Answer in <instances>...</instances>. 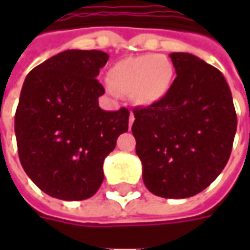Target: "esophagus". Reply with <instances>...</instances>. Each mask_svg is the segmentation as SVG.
Wrapping results in <instances>:
<instances>
[{"label":"esophagus","instance_id":"esophagus-1","mask_svg":"<svg viewBox=\"0 0 250 250\" xmlns=\"http://www.w3.org/2000/svg\"><path fill=\"white\" fill-rule=\"evenodd\" d=\"M134 114H130V118H128V125H130V128H131V125H132V123H134Z\"/></svg>","mask_w":250,"mask_h":250}]
</instances>
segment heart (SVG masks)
I'll return each mask as SVG.
<instances>
[{
	"instance_id": "b5f03b06",
	"label": "heart",
	"mask_w": 250,
	"mask_h": 250,
	"mask_svg": "<svg viewBox=\"0 0 250 250\" xmlns=\"http://www.w3.org/2000/svg\"><path fill=\"white\" fill-rule=\"evenodd\" d=\"M174 66L166 56L127 57L109 68L105 88L111 95H130L141 105H151L167 95L173 84Z\"/></svg>"
}]
</instances>
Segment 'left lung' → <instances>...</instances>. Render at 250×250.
<instances>
[{"mask_svg": "<svg viewBox=\"0 0 250 250\" xmlns=\"http://www.w3.org/2000/svg\"><path fill=\"white\" fill-rule=\"evenodd\" d=\"M177 77L157 103L132 109V134L146 188L163 198L201 193L229 161L237 130L230 88L199 57L170 55Z\"/></svg>", "mask_w": 250, "mask_h": 250, "instance_id": "8db88e82", "label": "left lung"}]
</instances>
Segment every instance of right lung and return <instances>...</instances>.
I'll return each mask as SVG.
<instances>
[{"label":"right lung","mask_w":250,"mask_h":250,"mask_svg":"<svg viewBox=\"0 0 250 250\" xmlns=\"http://www.w3.org/2000/svg\"><path fill=\"white\" fill-rule=\"evenodd\" d=\"M107 60L102 51H64L25 79L14 116L20 162L51 197H92L104 179V159L128 130V109L99 107L104 87L96 76Z\"/></svg>","instance_id":"1"}]
</instances>
